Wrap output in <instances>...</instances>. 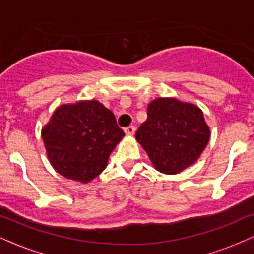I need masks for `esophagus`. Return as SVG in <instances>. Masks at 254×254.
<instances>
[{
  "label": "esophagus",
  "mask_w": 254,
  "mask_h": 254,
  "mask_svg": "<svg viewBox=\"0 0 254 254\" xmlns=\"http://www.w3.org/2000/svg\"><path fill=\"white\" fill-rule=\"evenodd\" d=\"M124 131H125V133H127V136H132L133 133H135V131H136V127H133V125H130V127H125Z\"/></svg>",
  "instance_id": "1"
}]
</instances>
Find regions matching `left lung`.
<instances>
[{
  "label": "left lung",
  "instance_id": "left-lung-1",
  "mask_svg": "<svg viewBox=\"0 0 254 254\" xmlns=\"http://www.w3.org/2000/svg\"><path fill=\"white\" fill-rule=\"evenodd\" d=\"M147 115L136 139L157 171L176 174L197 161L210 137L199 107L159 98L148 105Z\"/></svg>",
  "mask_w": 254,
  "mask_h": 254
}]
</instances>
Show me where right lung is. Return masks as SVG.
<instances>
[{"mask_svg": "<svg viewBox=\"0 0 254 254\" xmlns=\"http://www.w3.org/2000/svg\"><path fill=\"white\" fill-rule=\"evenodd\" d=\"M123 136L115 115L95 100L58 107L42 130L52 167L81 183L90 182L105 170Z\"/></svg>", "mask_w": 254, "mask_h": 254, "instance_id": "1", "label": "right lung"}]
</instances>
